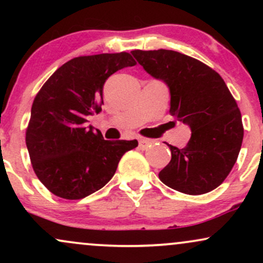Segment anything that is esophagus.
Instances as JSON below:
<instances>
[{"label": "esophagus", "instance_id": "obj_1", "mask_svg": "<svg viewBox=\"0 0 263 263\" xmlns=\"http://www.w3.org/2000/svg\"><path fill=\"white\" fill-rule=\"evenodd\" d=\"M152 143H153V142L151 141V140H146V138H141V140H140V148L142 151L148 149L149 147L152 146Z\"/></svg>", "mask_w": 263, "mask_h": 263}]
</instances>
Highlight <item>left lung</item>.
<instances>
[{
	"label": "left lung",
	"mask_w": 263,
	"mask_h": 263,
	"mask_svg": "<svg viewBox=\"0 0 263 263\" xmlns=\"http://www.w3.org/2000/svg\"><path fill=\"white\" fill-rule=\"evenodd\" d=\"M131 53L151 77L168 86L171 115L192 131L184 148L168 144L172 159L159 179L190 195L218 188L234 167L243 138L241 112L225 81L204 63L179 52Z\"/></svg>",
	"instance_id": "1"
}]
</instances>
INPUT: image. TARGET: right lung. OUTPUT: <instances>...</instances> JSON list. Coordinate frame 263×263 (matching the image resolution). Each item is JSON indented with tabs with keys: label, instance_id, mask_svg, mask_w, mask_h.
<instances>
[{
	"label": "right lung",
	"instance_id": "1",
	"mask_svg": "<svg viewBox=\"0 0 263 263\" xmlns=\"http://www.w3.org/2000/svg\"><path fill=\"white\" fill-rule=\"evenodd\" d=\"M128 53L78 57L63 64L33 101L26 144L38 179L54 195L83 199L101 189L137 140L107 141L87 117L99 114L105 81L134 66Z\"/></svg>",
	"mask_w": 263,
	"mask_h": 263
}]
</instances>
